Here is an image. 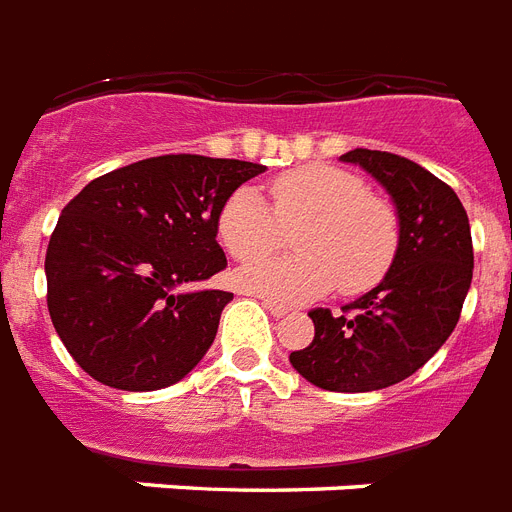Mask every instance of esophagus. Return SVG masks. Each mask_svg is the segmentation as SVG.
<instances>
[{"label":"esophagus","instance_id":"obj_1","mask_svg":"<svg viewBox=\"0 0 512 512\" xmlns=\"http://www.w3.org/2000/svg\"><path fill=\"white\" fill-rule=\"evenodd\" d=\"M263 308L268 313H271L273 319H281V316H287V313H289L287 305L276 303V300H268V297H263Z\"/></svg>","mask_w":512,"mask_h":512}]
</instances>
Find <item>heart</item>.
Masks as SVG:
<instances>
[{"label":"heart","mask_w":512,"mask_h":512,"mask_svg":"<svg viewBox=\"0 0 512 512\" xmlns=\"http://www.w3.org/2000/svg\"><path fill=\"white\" fill-rule=\"evenodd\" d=\"M273 209L255 188H236L217 212V239L236 260L278 248L287 232L297 256L244 265L239 287L284 303H300L340 287L345 295L372 289L396 257V217L366 185L327 164L284 172L271 183Z\"/></svg>","instance_id":"b5f03b06"}]
</instances>
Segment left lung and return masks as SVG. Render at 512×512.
I'll use <instances>...</instances> for the list:
<instances>
[{"mask_svg":"<svg viewBox=\"0 0 512 512\" xmlns=\"http://www.w3.org/2000/svg\"><path fill=\"white\" fill-rule=\"evenodd\" d=\"M390 193L398 247L385 279L340 316L316 308V335L292 350V366L316 388L366 393L406 380L433 358L460 321L473 279L468 212L457 193L420 164L388 151L356 148L340 156Z\"/></svg>","mask_w":512,"mask_h":512,"instance_id":"left-lung-1","label":"left lung"}]
</instances>
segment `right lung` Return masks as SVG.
Instances as JSON below:
<instances>
[{"label":"right lung","instance_id":"add662e5","mask_svg":"<svg viewBox=\"0 0 512 512\" xmlns=\"http://www.w3.org/2000/svg\"><path fill=\"white\" fill-rule=\"evenodd\" d=\"M263 164L170 154L95 177L68 201L44 257L52 327L92 380L175 385L215 342L225 268L217 212Z\"/></svg>","mask_w":512,"mask_h":512}]
</instances>
